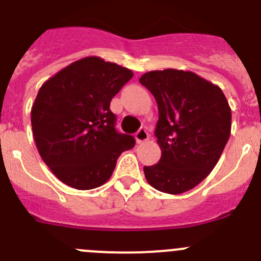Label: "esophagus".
I'll list each match as a JSON object with an SVG mask.
<instances>
[{
    "label": "esophagus",
    "instance_id": "obj_1",
    "mask_svg": "<svg viewBox=\"0 0 261 261\" xmlns=\"http://www.w3.org/2000/svg\"><path fill=\"white\" fill-rule=\"evenodd\" d=\"M135 139H136V143H138V144L147 142L148 139H149V134H148L147 128H144V127L140 128V130L135 134Z\"/></svg>",
    "mask_w": 261,
    "mask_h": 261
}]
</instances>
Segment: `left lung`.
Listing matches in <instances>:
<instances>
[{"label":"left lung","mask_w":261,"mask_h":261,"mask_svg":"<svg viewBox=\"0 0 261 261\" xmlns=\"http://www.w3.org/2000/svg\"><path fill=\"white\" fill-rule=\"evenodd\" d=\"M140 84L158 106L155 138L160 162L144 166L145 179L160 192L180 194L207 177L232 128V111L221 89L189 70H150Z\"/></svg>","instance_id":"8db88e82"}]
</instances>
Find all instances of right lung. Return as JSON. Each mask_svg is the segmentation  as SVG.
<instances>
[{
    "label": "right lung",
    "instance_id": "right-lung-1",
    "mask_svg": "<svg viewBox=\"0 0 261 261\" xmlns=\"http://www.w3.org/2000/svg\"><path fill=\"white\" fill-rule=\"evenodd\" d=\"M133 70L87 57L41 86L32 106L36 147L53 174L67 186L89 191L109 180L121 153L135 145L117 133L109 106L133 79Z\"/></svg>",
    "mask_w": 261,
    "mask_h": 261
}]
</instances>
